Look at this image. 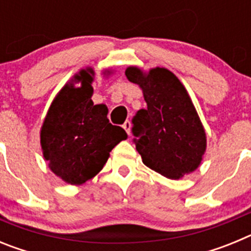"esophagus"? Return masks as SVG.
Masks as SVG:
<instances>
[{
    "label": "esophagus",
    "mask_w": 251,
    "mask_h": 251,
    "mask_svg": "<svg viewBox=\"0 0 251 251\" xmlns=\"http://www.w3.org/2000/svg\"><path fill=\"white\" fill-rule=\"evenodd\" d=\"M130 127H132V124H130L129 121H126L123 124V128L126 129V132L128 133V134H130Z\"/></svg>",
    "instance_id": "esophagus-1"
}]
</instances>
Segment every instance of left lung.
Returning <instances> with one entry per match:
<instances>
[{
  "label": "left lung",
  "mask_w": 251,
  "mask_h": 251,
  "mask_svg": "<svg viewBox=\"0 0 251 251\" xmlns=\"http://www.w3.org/2000/svg\"><path fill=\"white\" fill-rule=\"evenodd\" d=\"M126 76L139 85L147 103L132 121L143 163L171 179L194 172L205 154L206 133L183 84L166 68L146 73L129 66Z\"/></svg>",
  "instance_id": "obj_1"
}]
</instances>
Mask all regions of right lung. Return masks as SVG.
<instances>
[{
  "mask_svg": "<svg viewBox=\"0 0 251 251\" xmlns=\"http://www.w3.org/2000/svg\"><path fill=\"white\" fill-rule=\"evenodd\" d=\"M94 75L92 68L81 69L63 86L51 103L40 132L49 168L64 182L75 186L98 175L110 151L128 138L123 128L109 123L105 104L93 103ZM77 82L80 87L75 86Z\"/></svg>",
  "mask_w": 251,
  "mask_h": 251,
  "instance_id": "add662e5",
  "label": "right lung"
}]
</instances>
